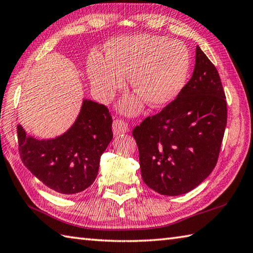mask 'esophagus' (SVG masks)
Listing matches in <instances>:
<instances>
[{"mask_svg": "<svg viewBox=\"0 0 253 253\" xmlns=\"http://www.w3.org/2000/svg\"><path fill=\"white\" fill-rule=\"evenodd\" d=\"M112 130L114 135H120V134H125L128 131V126L126 122H123L121 120H114L113 125H112Z\"/></svg>", "mask_w": 253, "mask_h": 253, "instance_id": "34e87169", "label": "esophagus"}]
</instances>
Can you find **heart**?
I'll return each instance as SVG.
<instances>
[{
	"label": "heart",
	"mask_w": 253,
	"mask_h": 253,
	"mask_svg": "<svg viewBox=\"0 0 253 253\" xmlns=\"http://www.w3.org/2000/svg\"><path fill=\"white\" fill-rule=\"evenodd\" d=\"M190 54L182 42L168 37L141 34L119 37L108 45L107 56L92 55L88 76L93 89L103 100L111 99L130 77L131 96L120 103V111L135 116L145 102L153 109L169 106L187 84Z\"/></svg>",
	"instance_id": "1"
}]
</instances>
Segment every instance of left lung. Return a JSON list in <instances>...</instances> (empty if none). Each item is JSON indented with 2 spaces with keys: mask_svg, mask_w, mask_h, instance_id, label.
Wrapping results in <instances>:
<instances>
[{
  "mask_svg": "<svg viewBox=\"0 0 253 253\" xmlns=\"http://www.w3.org/2000/svg\"><path fill=\"white\" fill-rule=\"evenodd\" d=\"M226 126L220 77L197 46L194 73L182 93L133 130L144 183L166 196L197 187L215 169Z\"/></svg>",
  "mask_w": 253,
  "mask_h": 253,
  "instance_id": "1",
  "label": "left lung"
}]
</instances>
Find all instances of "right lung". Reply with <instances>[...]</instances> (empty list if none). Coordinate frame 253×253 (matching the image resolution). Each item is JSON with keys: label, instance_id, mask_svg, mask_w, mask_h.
<instances>
[{"label": "right lung", "instance_id": "obj_1", "mask_svg": "<svg viewBox=\"0 0 253 253\" xmlns=\"http://www.w3.org/2000/svg\"><path fill=\"white\" fill-rule=\"evenodd\" d=\"M112 117L103 104L84 98L79 114L67 131L51 139H37L17 126L23 164L54 192H84L96 179L100 157L111 142Z\"/></svg>", "mask_w": 253, "mask_h": 253}]
</instances>
